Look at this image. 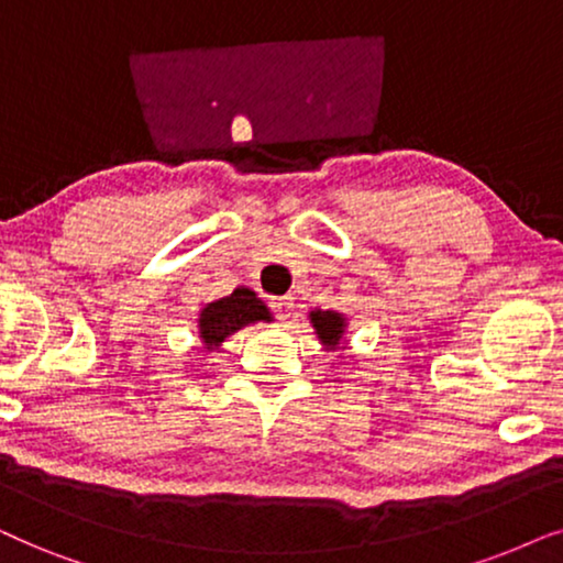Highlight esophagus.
Masks as SVG:
<instances>
[{"label": "esophagus", "mask_w": 563, "mask_h": 563, "mask_svg": "<svg viewBox=\"0 0 563 563\" xmlns=\"http://www.w3.org/2000/svg\"><path fill=\"white\" fill-rule=\"evenodd\" d=\"M269 306H273L277 319H290V313H294V298H290V296L269 298Z\"/></svg>", "instance_id": "1"}]
</instances>
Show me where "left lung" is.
Wrapping results in <instances>:
<instances>
[{"mask_svg": "<svg viewBox=\"0 0 563 563\" xmlns=\"http://www.w3.org/2000/svg\"><path fill=\"white\" fill-rule=\"evenodd\" d=\"M309 319H311L313 329H317L319 340H321V344H324V347H329V350L340 347V342L344 340V327H347V321H344L342 313L317 309V311L309 313Z\"/></svg>", "mask_w": 563, "mask_h": 563, "instance_id": "obj_1", "label": "left lung"}]
</instances>
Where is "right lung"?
Returning <instances> with one entry per match:
<instances>
[{
	"label": "right lung",
	"mask_w": 563,
	"mask_h": 563,
	"mask_svg": "<svg viewBox=\"0 0 563 563\" xmlns=\"http://www.w3.org/2000/svg\"><path fill=\"white\" fill-rule=\"evenodd\" d=\"M257 321H273V313H269L267 306L260 301L254 290L242 286L231 296L219 298V301L208 303L206 309L200 311V340H203L208 352L219 350L221 342L227 340L229 334L239 332L242 327L257 324Z\"/></svg>",
	"instance_id": "1"
}]
</instances>
